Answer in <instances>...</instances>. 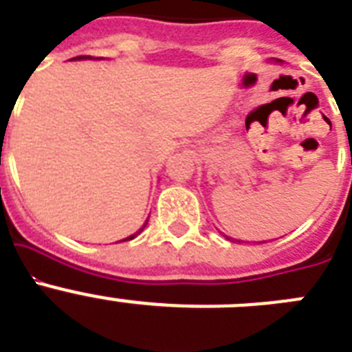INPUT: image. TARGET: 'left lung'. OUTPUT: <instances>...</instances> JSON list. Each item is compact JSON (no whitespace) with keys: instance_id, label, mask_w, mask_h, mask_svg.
I'll list each match as a JSON object with an SVG mask.
<instances>
[{"instance_id":"8db88e82","label":"left lung","mask_w":352,"mask_h":352,"mask_svg":"<svg viewBox=\"0 0 352 352\" xmlns=\"http://www.w3.org/2000/svg\"><path fill=\"white\" fill-rule=\"evenodd\" d=\"M273 61H275V63H282L280 60H273ZM226 238L229 239V236H226ZM234 241H239V239H234ZM245 243H247V241H245ZM259 243H266V241H259Z\"/></svg>"}]
</instances>
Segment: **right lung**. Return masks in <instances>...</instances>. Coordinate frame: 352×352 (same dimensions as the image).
<instances>
[{"label":"right lung","instance_id":"obj_1","mask_svg":"<svg viewBox=\"0 0 352 352\" xmlns=\"http://www.w3.org/2000/svg\"><path fill=\"white\" fill-rule=\"evenodd\" d=\"M80 60H93V58H91V56H77V58H72V61H80ZM96 60H98V58H96ZM100 60H102V58H100ZM148 219H149V217H148ZM146 226H148V220H146V222L142 223V227H141V229H139L138 232H133V234H130L129 238H125V239H123V241H129V239H133L138 234H141V232L144 231Z\"/></svg>","mask_w":352,"mask_h":352}]
</instances>
